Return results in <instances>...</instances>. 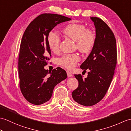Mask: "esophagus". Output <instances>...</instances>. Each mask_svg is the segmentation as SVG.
Wrapping results in <instances>:
<instances>
[{
  "instance_id": "esophagus-1",
  "label": "esophagus",
  "mask_w": 131,
  "mask_h": 131,
  "mask_svg": "<svg viewBox=\"0 0 131 131\" xmlns=\"http://www.w3.org/2000/svg\"><path fill=\"white\" fill-rule=\"evenodd\" d=\"M66 72H67V75H68V77H71L72 76V74H71V73L70 72H69V71H68Z\"/></svg>"
}]
</instances>
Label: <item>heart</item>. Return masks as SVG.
<instances>
[{
  "label": "heart",
  "instance_id": "obj_1",
  "mask_svg": "<svg viewBox=\"0 0 131 131\" xmlns=\"http://www.w3.org/2000/svg\"><path fill=\"white\" fill-rule=\"evenodd\" d=\"M62 33L67 37L76 42L78 49L83 53H88L92 51L95 43V37L92 31L86 30L82 24H70L62 29ZM48 45L53 52L58 51L60 42V36L54 31H51L47 37ZM80 60L76 54H65L59 59L60 65L68 69L74 68L76 63Z\"/></svg>",
  "mask_w": 131,
  "mask_h": 131
}]
</instances>
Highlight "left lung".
<instances>
[{
    "mask_svg": "<svg viewBox=\"0 0 131 131\" xmlns=\"http://www.w3.org/2000/svg\"><path fill=\"white\" fill-rule=\"evenodd\" d=\"M90 19L95 28V43L80 65L81 69L90 71L85 79L80 74L75 75L79 86L72 93L76 102L87 107L98 103L105 95L113 77L117 57L116 40L110 28L99 18Z\"/></svg>",
    "mask_w": 131,
    "mask_h": 131,
    "instance_id": "1",
    "label": "left lung"
}]
</instances>
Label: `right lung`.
Segmentation results:
<instances>
[{"label": "right lung", "instance_id": "obj_1", "mask_svg": "<svg viewBox=\"0 0 131 131\" xmlns=\"http://www.w3.org/2000/svg\"><path fill=\"white\" fill-rule=\"evenodd\" d=\"M71 19L61 15L42 14L31 22L24 33L18 59L19 85L24 98L33 104L48 101L54 86L67 78L63 69L57 68L48 71L44 66L51 56L48 33L57 24Z\"/></svg>", "mask_w": 131, "mask_h": 131}]
</instances>
